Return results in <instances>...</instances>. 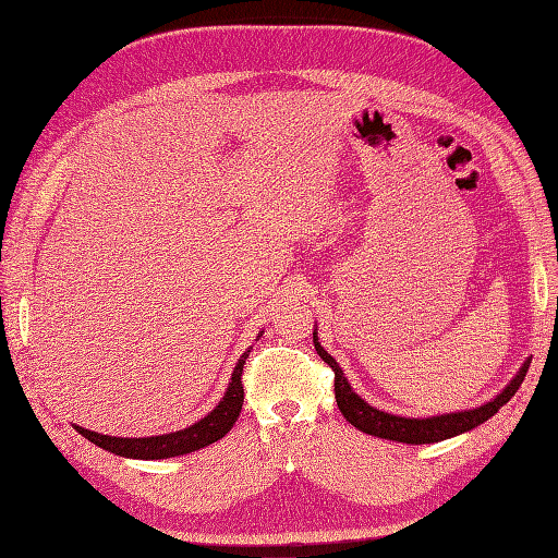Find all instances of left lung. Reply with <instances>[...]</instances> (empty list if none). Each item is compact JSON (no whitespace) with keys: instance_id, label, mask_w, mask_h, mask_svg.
Instances as JSON below:
<instances>
[{"instance_id":"left-lung-1","label":"left lung","mask_w":558,"mask_h":558,"mask_svg":"<svg viewBox=\"0 0 558 558\" xmlns=\"http://www.w3.org/2000/svg\"><path fill=\"white\" fill-rule=\"evenodd\" d=\"M314 347L320 359H324L335 373V400L337 408L344 414L351 426H356L359 430L384 437V440H393V442H404V445H430V442H440L447 440V437L461 435L470 428H475L484 424L486 418H492L505 402H508L517 388L521 386L523 377L529 373L531 361L521 365L517 377L508 384V388L500 396H496L492 402L482 404L477 410H468V412H453V414H442V416H430V418H404L396 414H386L375 410L373 404H367L361 396L353 393V388L349 386L342 367L337 365V361L330 356V353L318 344L316 332H314Z\"/></svg>"}]
</instances>
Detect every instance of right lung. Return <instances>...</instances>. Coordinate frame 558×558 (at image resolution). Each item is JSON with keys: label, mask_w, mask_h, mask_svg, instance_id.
<instances>
[{"label": "right lung", "mask_w": 558, "mask_h": 558, "mask_svg": "<svg viewBox=\"0 0 558 558\" xmlns=\"http://www.w3.org/2000/svg\"><path fill=\"white\" fill-rule=\"evenodd\" d=\"M248 351H251V347L242 353L238 365H234L232 381L228 386L223 400L216 404V410H211L205 418H199L197 424H193L189 428L177 430V433H167V435H156V437H111V435H99V433L86 430L81 426H76V430L93 445L102 447L111 453L128 456V459H144V461L172 459V456L191 453V451H197L216 440H221V437L234 426V421H238V416L242 412V404H244L242 369L248 359Z\"/></svg>", "instance_id": "add662e5"}]
</instances>
